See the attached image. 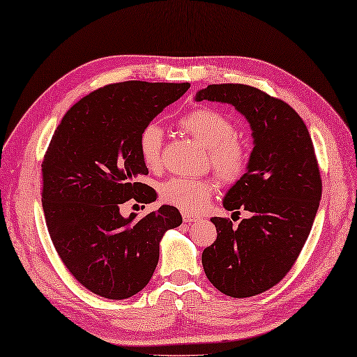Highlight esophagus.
Returning <instances> with one entry per match:
<instances>
[{"mask_svg":"<svg viewBox=\"0 0 357 357\" xmlns=\"http://www.w3.org/2000/svg\"><path fill=\"white\" fill-rule=\"evenodd\" d=\"M181 215H183V220L185 222H197L199 220L197 215H194L191 213H186V211H183V213H181Z\"/></svg>","mask_w":357,"mask_h":357,"instance_id":"obj_1","label":"esophagus"}]
</instances>
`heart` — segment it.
Wrapping results in <instances>:
<instances>
[{
    "label": "heart",
    "instance_id": "obj_1",
    "mask_svg": "<svg viewBox=\"0 0 357 357\" xmlns=\"http://www.w3.org/2000/svg\"><path fill=\"white\" fill-rule=\"evenodd\" d=\"M178 126L208 152V163L220 183L231 185L243 177L248 168L250 151L236 135V126L227 115L211 107H200L183 115ZM138 149L149 171L162 168L163 130L155 123L143 128L138 137ZM214 183L208 178L172 177L160 185V197L186 213H199L211 200Z\"/></svg>",
    "mask_w": 357,
    "mask_h": 357
}]
</instances>
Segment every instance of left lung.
<instances>
[{
  "label": "left lung",
  "instance_id": "8db88e82",
  "mask_svg": "<svg viewBox=\"0 0 357 357\" xmlns=\"http://www.w3.org/2000/svg\"><path fill=\"white\" fill-rule=\"evenodd\" d=\"M234 106L250 123L252 144L243 177L225 194L223 208L250 214L238 227L213 217L215 242L202 265L220 293L243 299L279 283L310 236L322 180L307 126L285 101L246 84H209L195 101Z\"/></svg>",
  "mask_w": 357,
  "mask_h": 357
}]
</instances>
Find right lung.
I'll return each instance as SVG.
<instances>
[{"instance_id":"add662e5","label":"right lung","mask_w":357,"mask_h":357,"mask_svg":"<svg viewBox=\"0 0 357 357\" xmlns=\"http://www.w3.org/2000/svg\"><path fill=\"white\" fill-rule=\"evenodd\" d=\"M189 83L125 82L89 93L64 115L50 140L41 202L50 238L72 275L97 296L121 301L148 285L165 232L183 222L162 205L137 219L123 203H151L138 137Z\"/></svg>"}]
</instances>
